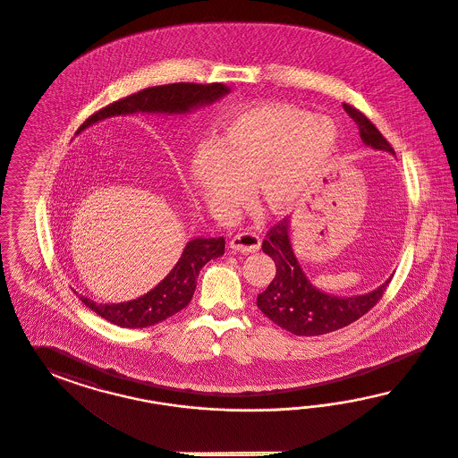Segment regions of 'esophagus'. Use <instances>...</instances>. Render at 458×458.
I'll return each mask as SVG.
<instances>
[{
    "label": "esophagus",
    "mask_w": 458,
    "mask_h": 458,
    "mask_svg": "<svg viewBox=\"0 0 458 458\" xmlns=\"http://www.w3.org/2000/svg\"><path fill=\"white\" fill-rule=\"evenodd\" d=\"M260 243H262L260 236L255 235L251 232H242L232 238L230 247L240 253H251V251L260 249Z\"/></svg>",
    "instance_id": "esophagus-1"
}]
</instances>
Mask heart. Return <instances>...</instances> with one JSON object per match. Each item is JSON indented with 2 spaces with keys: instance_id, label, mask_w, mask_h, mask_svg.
<instances>
[{
  "instance_id": "obj_1",
  "label": "heart",
  "mask_w": 458,
  "mask_h": 458,
  "mask_svg": "<svg viewBox=\"0 0 458 458\" xmlns=\"http://www.w3.org/2000/svg\"><path fill=\"white\" fill-rule=\"evenodd\" d=\"M337 142L333 121L287 104H260L223 123L211 154H196L190 161L188 178L218 213L242 205L245 186L253 182L265 208L282 213L333 156Z\"/></svg>"
}]
</instances>
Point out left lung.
<instances>
[{
    "label": "left lung",
    "instance_id": "8db88e82",
    "mask_svg": "<svg viewBox=\"0 0 458 458\" xmlns=\"http://www.w3.org/2000/svg\"><path fill=\"white\" fill-rule=\"evenodd\" d=\"M344 111L360 125V139L364 144L394 153L386 138L377 131L366 114L351 104H344ZM262 250L272 257L277 272L270 285L259 293L257 305L278 327L295 335H322L346 327L368 314L381 301L391 282L389 278L386 284L371 293L346 299L318 291L307 280L293 257L287 218L268 228Z\"/></svg>",
    "mask_w": 458,
    "mask_h": 458
}]
</instances>
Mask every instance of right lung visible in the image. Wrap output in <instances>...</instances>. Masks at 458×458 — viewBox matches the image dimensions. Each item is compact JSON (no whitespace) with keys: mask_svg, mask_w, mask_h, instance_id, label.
I'll list each match as a JSON object with an SVG mask.
<instances>
[{"mask_svg":"<svg viewBox=\"0 0 458 458\" xmlns=\"http://www.w3.org/2000/svg\"><path fill=\"white\" fill-rule=\"evenodd\" d=\"M230 89L223 83L178 82L156 85L139 90L132 96L119 98L109 106L94 112L77 132L90 124L112 115L131 114V112H167L181 114L193 107L211 104L216 98L228 94ZM225 253V238H196L188 242L181 255L180 262L167 274V277L157 284L153 291L139 297L136 301L121 304H98L83 295H79L83 304L92 309L102 319L109 320L121 327H149L161 320L167 319L180 312L193 299L196 278L203 265L211 259H218Z\"/></svg>","mask_w":458,"mask_h":458,"instance_id":"add662e5","label":"right lung"}]
</instances>
